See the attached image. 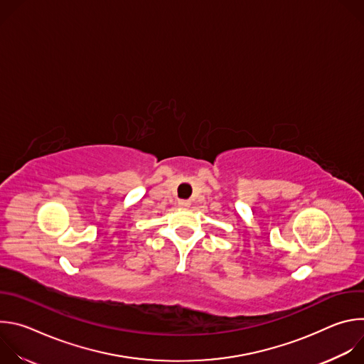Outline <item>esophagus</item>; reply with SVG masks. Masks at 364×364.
Instances as JSON below:
<instances>
[{"mask_svg": "<svg viewBox=\"0 0 364 364\" xmlns=\"http://www.w3.org/2000/svg\"><path fill=\"white\" fill-rule=\"evenodd\" d=\"M178 205L184 207V209H187V207H190V201L188 200H178Z\"/></svg>", "mask_w": 364, "mask_h": 364, "instance_id": "obj_1", "label": "esophagus"}]
</instances>
